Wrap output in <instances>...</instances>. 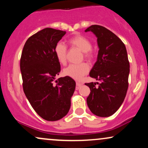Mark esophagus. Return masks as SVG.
<instances>
[{
    "label": "esophagus",
    "mask_w": 148,
    "mask_h": 148,
    "mask_svg": "<svg viewBox=\"0 0 148 148\" xmlns=\"http://www.w3.org/2000/svg\"><path fill=\"white\" fill-rule=\"evenodd\" d=\"M83 86L82 84H81V83H79V82H76V90H79L80 88L81 87V86Z\"/></svg>",
    "instance_id": "esophagus-1"
}]
</instances>
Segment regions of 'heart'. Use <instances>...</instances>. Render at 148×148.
<instances>
[{"instance_id":"1","label":"heart","mask_w":148,"mask_h":148,"mask_svg":"<svg viewBox=\"0 0 148 148\" xmlns=\"http://www.w3.org/2000/svg\"><path fill=\"white\" fill-rule=\"evenodd\" d=\"M68 43L72 47H76L80 51L84 52V57L88 60H90L92 59L93 54L92 52L91 42L82 35H74L68 40ZM67 47L62 42H58L56 45L54 49L56 58L60 64H64L67 59ZM89 72V66L88 64H71L68 67L64 69L63 74L74 80L79 81Z\"/></svg>"}]
</instances>
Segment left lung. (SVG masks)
Listing matches in <instances>:
<instances>
[{
    "instance_id": "8db88e82",
    "label": "left lung",
    "mask_w": 148,
    "mask_h": 148,
    "mask_svg": "<svg viewBox=\"0 0 148 148\" xmlns=\"http://www.w3.org/2000/svg\"><path fill=\"white\" fill-rule=\"evenodd\" d=\"M92 32L97 40L99 48L97 61L90 76L99 81L85 85L90 89L87 97L88 108L99 117H109L123 103L128 89L130 62L125 45L118 36L104 27L92 25L85 30Z\"/></svg>"
}]
</instances>
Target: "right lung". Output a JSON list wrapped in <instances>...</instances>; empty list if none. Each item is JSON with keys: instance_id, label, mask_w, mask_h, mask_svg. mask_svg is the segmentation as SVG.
I'll return each mask as SVG.
<instances>
[{"instance_id": "1", "label": "right lung", "mask_w": 148, "mask_h": 148, "mask_svg": "<svg viewBox=\"0 0 148 148\" xmlns=\"http://www.w3.org/2000/svg\"><path fill=\"white\" fill-rule=\"evenodd\" d=\"M66 32L47 28L25 42L21 69L23 88L35 112L47 121H56L67 114L76 83L68 76L60 77V64L56 58V45Z\"/></svg>"}]
</instances>
